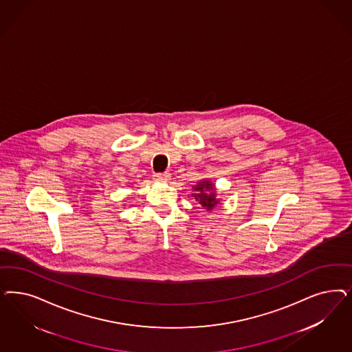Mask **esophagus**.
<instances>
[{
	"mask_svg": "<svg viewBox=\"0 0 352 352\" xmlns=\"http://www.w3.org/2000/svg\"><path fill=\"white\" fill-rule=\"evenodd\" d=\"M170 175L168 172H164V173H157L154 175V180L158 182H170Z\"/></svg>",
	"mask_w": 352,
	"mask_h": 352,
	"instance_id": "obj_1",
	"label": "esophagus"
}]
</instances>
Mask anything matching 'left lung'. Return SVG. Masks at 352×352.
I'll return each instance as SVG.
<instances>
[{"label": "left lung", "mask_w": 352, "mask_h": 352, "mask_svg": "<svg viewBox=\"0 0 352 352\" xmlns=\"http://www.w3.org/2000/svg\"><path fill=\"white\" fill-rule=\"evenodd\" d=\"M193 192L195 201L207 211H211L216 204H219V199L216 198L215 188L210 180L198 182L195 186H193Z\"/></svg>", "instance_id": "obj_1"}]
</instances>
